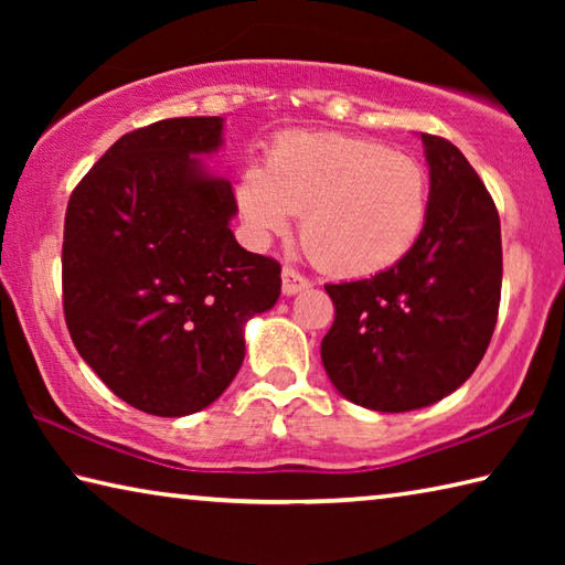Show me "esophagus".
<instances>
[{
  "label": "esophagus",
  "mask_w": 565,
  "mask_h": 565,
  "mask_svg": "<svg viewBox=\"0 0 565 565\" xmlns=\"http://www.w3.org/2000/svg\"><path fill=\"white\" fill-rule=\"evenodd\" d=\"M309 279H306V276H301L299 271H294V269H289V266H286V269L281 271V291H284V296H296L299 291H303V289H309Z\"/></svg>",
  "instance_id": "esophagus-1"
}]
</instances>
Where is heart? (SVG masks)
I'll use <instances>...</instances> for the list:
<instances>
[{"label":"heart","mask_w":565,"mask_h":565,"mask_svg":"<svg viewBox=\"0 0 565 565\" xmlns=\"http://www.w3.org/2000/svg\"><path fill=\"white\" fill-rule=\"evenodd\" d=\"M428 174L418 159L337 131H289L266 167L248 164L236 206L254 238L289 232L301 214V244L319 269L363 279L396 266L428 218Z\"/></svg>","instance_id":"obj_1"}]
</instances>
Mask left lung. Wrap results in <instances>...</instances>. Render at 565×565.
<instances>
[{"label":"left lung","instance_id":"1","mask_svg":"<svg viewBox=\"0 0 565 565\" xmlns=\"http://www.w3.org/2000/svg\"><path fill=\"white\" fill-rule=\"evenodd\" d=\"M428 218L416 246L371 279L327 284L337 319L323 369L356 406L404 414L466 384L499 319L501 222L483 181L451 141L420 134Z\"/></svg>","mask_w":565,"mask_h":565}]
</instances>
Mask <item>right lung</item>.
<instances>
[{
    "label": "right lung",
    "mask_w": 565,
    "mask_h": 565,
    "mask_svg": "<svg viewBox=\"0 0 565 565\" xmlns=\"http://www.w3.org/2000/svg\"><path fill=\"white\" fill-rule=\"evenodd\" d=\"M222 147V117L149 124L114 141L66 206V329L94 374L151 416L214 404L242 369L246 321L281 294V266L228 226L232 181L204 167Z\"/></svg>",
    "instance_id": "obj_1"
}]
</instances>
